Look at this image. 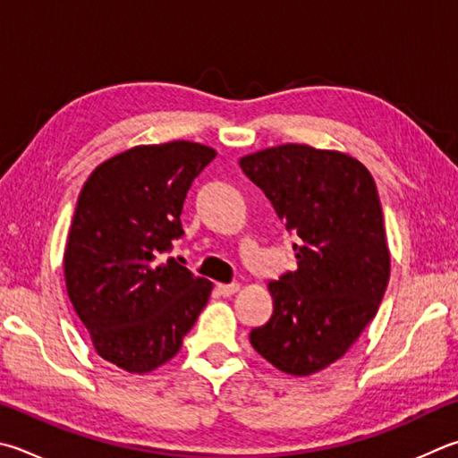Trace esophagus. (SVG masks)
Segmentation results:
<instances>
[{
    "instance_id": "1",
    "label": "esophagus",
    "mask_w": 458,
    "mask_h": 458,
    "mask_svg": "<svg viewBox=\"0 0 458 458\" xmlns=\"http://www.w3.org/2000/svg\"><path fill=\"white\" fill-rule=\"evenodd\" d=\"M238 284L236 282H232V284H216V293L220 296H232L234 293H238Z\"/></svg>"
}]
</instances>
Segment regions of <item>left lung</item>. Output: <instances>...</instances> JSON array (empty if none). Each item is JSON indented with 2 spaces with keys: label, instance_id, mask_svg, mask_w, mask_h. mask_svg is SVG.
<instances>
[{
  "label": "left lung",
  "instance_id": "left-lung-1",
  "mask_svg": "<svg viewBox=\"0 0 458 458\" xmlns=\"http://www.w3.org/2000/svg\"><path fill=\"white\" fill-rule=\"evenodd\" d=\"M290 234L294 270L268 290L270 320L250 344L282 372L306 377L327 369L377 316L390 274L377 184L354 157L286 144L240 160Z\"/></svg>",
  "mask_w": 458,
  "mask_h": 458
}]
</instances>
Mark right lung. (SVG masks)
I'll list each match as a JSON object with an SVG mask.
<instances>
[{"label": "right lung", "mask_w": 458, "mask_h": 458, "mask_svg": "<svg viewBox=\"0 0 458 458\" xmlns=\"http://www.w3.org/2000/svg\"><path fill=\"white\" fill-rule=\"evenodd\" d=\"M216 157L194 142L140 146L91 172L64 254L65 286L96 352L128 372H149L180 351L212 282L176 258L182 208Z\"/></svg>", "instance_id": "1"}]
</instances>
